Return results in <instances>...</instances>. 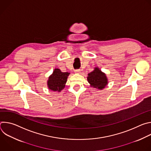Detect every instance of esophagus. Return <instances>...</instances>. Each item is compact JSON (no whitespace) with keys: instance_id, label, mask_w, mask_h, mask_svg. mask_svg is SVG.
I'll use <instances>...</instances> for the list:
<instances>
[{"instance_id":"34e87169","label":"esophagus","mask_w":151,"mask_h":151,"mask_svg":"<svg viewBox=\"0 0 151 151\" xmlns=\"http://www.w3.org/2000/svg\"><path fill=\"white\" fill-rule=\"evenodd\" d=\"M75 72L76 73H81V70H80V69H76V70H75Z\"/></svg>"}]
</instances>
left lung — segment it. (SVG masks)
Instances as JSON below:
<instances>
[{
    "instance_id": "left-lung-1",
    "label": "left lung",
    "mask_w": 151,
    "mask_h": 151,
    "mask_svg": "<svg viewBox=\"0 0 151 151\" xmlns=\"http://www.w3.org/2000/svg\"><path fill=\"white\" fill-rule=\"evenodd\" d=\"M87 80L91 87L99 90L104 88L107 84L106 76L97 68H95L94 71L88 74Z\"/></svg>"
}]
</instances>
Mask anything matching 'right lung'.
<instances>
[{
	"instance_id": "1",
	"label": "right lung",
	"mask_w": 151,
	"mask_h": 151,
	"mask_svg": "<svg viewBox=\"0 0 151 151\" xmlns=\"http://www.w3.org/2000/svg\"><path fill=\"white\" fill-rule=\"evenodd\" d=\"M70 73L62 72L60 69H55L48 81L49 89L54 91H61L65 87V84Z\"/></svg>"
}]
</instances>
